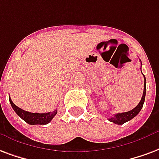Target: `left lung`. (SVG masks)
I'll return each instance as SVG.
<instances>
[{"instance_id":"8db88e82","label":"left lung","mask_w":159,"mask_h":159,"mask_svg":"<svg viewBox=\"0 0 159 159\" xmlns=\"http://www.w3.org/2000/svg\"><path fill=\"white\" fill-rule=\"evenodd\" d=\"M142 62V61H141ZM145 96H146V78L145 76H144V89H143V93H142V99L140 101V103L136 105V107H135L133 109H131L128 112H124V113H118V114H116L115 116L111 117V118H109V121L113 122L115 124L117 125H123L125 122L129 121L131 119H133L136 116H137L139 112L141 111V109H142V106H143V103H144V101H145Z\"/></svg>"}]
</instances>
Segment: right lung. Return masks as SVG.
<instances>
[{"label":"right lung","mask_w":159,"mask_h":159,"mask_svg":"<svg viewBox=\"0 0 159 159\" xmlns=\"http://www.w3.org/2000/svg\"><path fill=\"white\" fill-rule=\"evenodd\" d=\"M11 105L14 109V111L17 113L19 117L23 119V120L29 125H46L51 121L55 116L57 114V110H54L53 112L49 113H31L29 111H25L23 109H20L19 107L15 105L14 103L9 98Z\"/></svg>","instance_id":"1"}]
</instances>
